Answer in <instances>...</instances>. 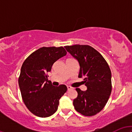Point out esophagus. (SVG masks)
Segmentation results:
<instances>
[{
    "mask_svg": "<svg viewBox=\"0 0 132 132\" xmlns=\"http://www.w3.org/2000/svg\"><path fill=\"white\" fill-rule=\"evenodd\" d=\"M67 88H68V90H70V89H72V87H71V86H67Z\"/></svg>",
    "mask_w": 132,
    "mask_h": 132,
    "instance_id": "1",
    "label": "esophagus"
}]
</instances>
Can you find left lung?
<instances>
[{
    "mask_svg": "<svg viewBox=\"0 0 132 132\" xmlns=\"http://www.w3.org/2000/svg\"><path fill=\"white\" fill-rule=\"evenodd\" d=\"M64 48L78 61V77L84 79L87 87L85 91L76 89L78 97L73 100L75 109L83 116H95L105 107L112 92L111 71L108 63L100 53L89 45Z\"/></svg>",
    "mask_w": 132,
    "mask_h": 132,
    "instance_id": "8db88e82",
    "label": "left lung"
}]
</instances>
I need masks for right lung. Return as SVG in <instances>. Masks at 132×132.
<instances>
[{"label":"right lung","mask_w":132,"mask_h":132,"mask_svg":"<svg viewBox=\"0 0 132 132\" xmlns=\"http://www.w3.org/2000/svg\"><path fill=\"white\" fill-rule=\"evenodd\" d=\"M67 53L63 46L42 47L23 63L19 78L21 95L28 109L40 117H48L56 112L60 98L67 91L64 84L52 85L47 72L54 62Z\"/></svg>","instance_id":"1"}]
</instances>
